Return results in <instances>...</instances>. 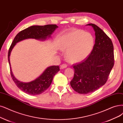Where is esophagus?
Instances as JSON below:
<instances>
[{"mask_svg":"<svg viewBox=\"0 0 123 123\" xmlns=\"http://www.w3.org/2000/svg\"><path fill=\"white\" fill-rule=\"evenodd\" d=\"M67 65L66 64H63L60 66V68L61 69H64L65 68L67 67Z\"/></svg>","mask_w":123,"mask_h":123,"instance_id":"obj_1","label":"esophagus"}]
</instances>
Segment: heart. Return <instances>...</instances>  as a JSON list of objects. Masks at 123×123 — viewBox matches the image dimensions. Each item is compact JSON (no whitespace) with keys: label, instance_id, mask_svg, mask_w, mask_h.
I'll list each match as a JSON object with an SVG mask.
<instances>
[{"label":"heart","instance_id":"heart-1","mask_svg":"<svg viewBox=\"0 0 123 123\" xmlns=\"http://www.w3.org/2000/svg\"><path fill=\"white\" fill-rule=\"evenodd\" d=\"M94 45L93 36L81 30H74L63 35L60 48L66 52V58L71 63H78L87 58Z\"/></svg>","mask_w":123,"mask_h":123}]
</instances>
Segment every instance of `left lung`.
Here are the masks:
<instances>
[{
    "label": "left lung",
    "instance_id": "8db88e82",
    "mask_svg": "<svg viewBox=\"0 0 123 123\" xmlns=\"http://www.w3.org/2000/svg\"><path fill=\"white\" fill-rule=\"evenodd\" d=\"M87 25L93 27L95 43L89 56L74 65V74L70 81L72 89L83 94L94 92L106 83L115 60L111 38L95 24Z\"/></svg>",
    "mask_w": 123,
    "mask_h": 123
}]
</instances>
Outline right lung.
<instances>
[{
  "mask_svg": "<svg viewBox=\"0 0 123 123\" xmlns=\"http://www.w3.org/2000/svg\"><path fill=\"white\" fill-rule=\"evenodd\" d=\"M58 26L56 24L44 26H32L20 31L15 36L11 45L8 53V60L10 67L11 74L12 80L17 87L23 92L31 95H36L44 92L51 85L54 75L60 70L59 66H51L48 67L38 78L29 83H23L18 80L13 76L11 67L10 56L12 50L16 43L25 39L34 38L45 40L51 37V35Z\"/></svg>",
  "mask_w": 123,
  "mask_h": 123,
  "instance_id": "add662e5",
  "label": "right lung"
}]
</instances>
